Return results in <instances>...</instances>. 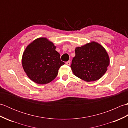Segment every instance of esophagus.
Listing matches in <instances>:
<instances>
[{
  "mask_svg": "<svg viewBox=\"0 0 128 128\" xmlns=\"http://www.w3.org/2000/svg\"><path fill=\"white\" fill-rule=\"evenodd\" d=\"M66 65H68V66H69V65L70 64V61L69 60V61H68V62H66Z\"/></svg>",
  "mask_w": 128,
  "mask_h": 128,
  "instance_id": "34e87169",
  "label": "esophagus"
}]
</instances>
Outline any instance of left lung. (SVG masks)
Listing matches in <instances>:
<instances>
[{"label": "left lung", "mask_w": 128, "mask_h": 128, "mask_svg": "<svg viewBox=\"0 0 128 128\" xmlns=\"http://www.w3.org/2000/svg\"><path fill=\"white\" fill-rule=\"evenodd\" d=\"M75 52L70 67L76 76L90 82L100 79L105 74L110 58L101 45L92 42L76 47Z\"/></svg>", "instance_id": "left-lung-1"}]
</instances>
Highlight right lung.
Returning <instances> with one entry per match:
<instances>
[{"mask_svg": "<svg viewBox=\"0 0 128 128\" xmlns=\"http://www.w3.org/2000/svg\"><path fill=\"white\" fill-rule=\"evenodd\" d=\"M22 64L24 71L34 82L46 84L51 82L64 65L54 44L46 38H39L30 43L24 51Z\"/></svg>", "mask_w": 128, "mask_h": 128, "instance_id": "right-lung-1", "label": "right lung"}]
</instances>
